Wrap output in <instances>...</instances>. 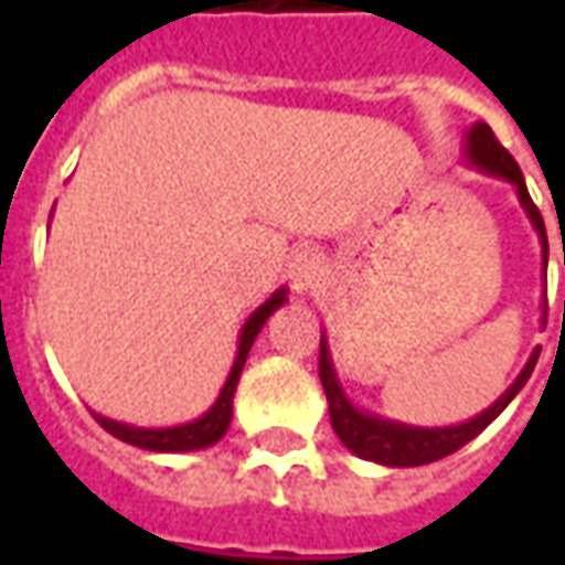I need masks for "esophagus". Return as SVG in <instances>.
<instances>
[{
	"label": "esophagus",
	"instance_id": "34e87169",
	"mask_svg": "<svg viewBox=\"0 0 565 565\" xmlns=\"http://www.w3.org/2000/svg\"><path fill=\"white\" fill-rule=\"evenodd\" d=\"M323 278V263L315 250H299L290 263V284H294L296 294H308L315 290Z\"/></svg>",
	"mask_w": 565,
	"mask_h": 565
}]
</instances>
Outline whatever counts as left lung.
Segmentation results:
<instances>
[{"mask_svg":"<svg viewBox=\"0 0 565 565\" xmlns=\"http://www.w3.org/2000/svg\"><path fill=\"white\" fill-rule=\"evenodd\" d=\"M466 162L481 169L490 178H502L514 186L518 193V202L526 211V217L533 223V230L539 233V242H542V254H545L547 263V235H545V221L542 214L533 205L530 199V190H526V181H523L521 166L514 162L509 150L502 148L493 136V129L487 124H475L469 132H466ZM565 263V259H563ZM535 360H539V348H535L526 366L521 369V375L514 379L509 391L499 396L497 403L484 408L481 415H475L472 420L454 426H412L399 424V420H391V417L372 415L366 408H356L348 393H344L342 381L335 375V366H332L330 342L327 335H320V384H323V393H327V403H330V420L335 436L342 438V445L348 450H354L356 457L363 460L381 462V466H426V462H436L441 457H448L454 450H460L462 445H469L478 433H484L487 426L493 424L505 405L523 391V384L530 381L535 369Z\"/></svg>","mask_w":565,"mask_h":565,"instance_id":"1","label":"left lung"}]
</instances>
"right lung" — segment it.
I'll return each instance as SVG.
<instances>
[{"instance_id": "right-lung-1", "label": "right lung", "mask_w": 565, "mask_h": 565, "mask_svg": "<svg viewBox=\"0 0 565 565\" xmlns=\"http://www.w3.org/2000/svg\"><path fill=\"white\" fill-rule=\"evenodd\" d=\"M287 302V287L275 290V294L263 302V306L245 320V327L238 332V351H235V363L226 375V384L221 387V396L214 399L209 412L190 424H178V426H132V424H120V420H111V417L93 415L99 420L103 429H108L111 436L127 441V445H136V448L145 450H157V454H178V450H202L221 441L230 429V420H233V396L235 387H238V379H242V369H245V360L250 354V344L263 330V323L278 311V308Z\"/></svg>"}]
</instances>
